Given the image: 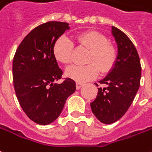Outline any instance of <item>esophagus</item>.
<instances>
[{
  "instance_id": "1",
  "label": "esophagus",
  "mask_w": 152,
  "mask_h": 152,
  "mask_svg": "<svg viewBox=\"0 0 152 152\" xmlns=\"http://www.w3.org/2000/svg\"><path fill=\"white\" fill-rule=\"evenodd\" d=\"M76 90H80L81 87L83 86V83H80V82H76Z\"/></svg>"
}]
</instances>
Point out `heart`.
Segmentation results:
<instances>
[{
	"label": "heart",
	"mask_w": 152,
	"mask_h": 152,
	"mask_svg": "<svg viewBox=\"0 0 152 152\" xmlns=\"http://www.w3.org/2000/svg\"><path fill=\"white\" fill-rule=\"evenodd\" d=\"M73 40L79 48L88 50L85 66H72L66 71V76L78 82L94 79L99 70L102 74L109 72L117 60V48L108 41L105 35L95 30L76 34ZM53 54L57 61L64 65L72 61L73 44L65 37H61L53 45Z\"/></svg>",
	"instance_id": "obj_1"
}]
</instances>
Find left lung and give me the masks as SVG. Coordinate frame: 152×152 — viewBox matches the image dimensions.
<instances>
[{"instance_id": "1", "label": "left lung", "mask_w": 152, "mask_h": 152, "mask_svg": "<svg viewBox=\"0 0 152 152\" xmlns=\"http://www.w3.org/2000/svg\"><path fill=\"white\" fill-rule=\"evenodd\" d=\"M111 33L118 46L116 62L99 81L107 86L98 88V95L91 104L92 113L105 124L120 119L128 111L138 91L142 76L140 58L133 43L116 27L112 26Z\"/></svg>"}]
</instances>
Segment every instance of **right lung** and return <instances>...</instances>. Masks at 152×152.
<instances>
[{
  "instance_id": "obj_1",
  "label": "right lung",
  "mask_w": 152,
  "mask_h": 152,
  "mask_svg": "<svg viewBox=\"0 0 152 152\" xmlns=\"http://www.w3.org/2000/svg\"><path fill=\"white\" fill-rule=\"evenodd\" d=\"M68 23L49 21L34 28L21 42L13 59L14 87L26 115L40 125L58 118L66 99L76 91V83L61 78L62 71L54 57L53 45L68 30Z\"/></svg>"
}]
</instances>
